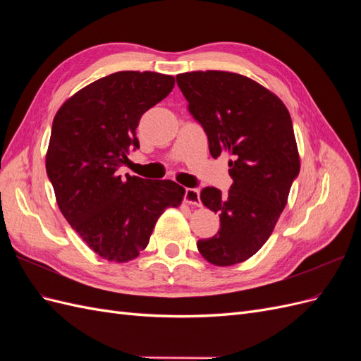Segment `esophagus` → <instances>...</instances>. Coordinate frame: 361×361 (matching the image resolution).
I'll use <instances>...</instances> for the list:
<instances>
[{
    "label": "esophagus",
    "mask_w": 361,
    "mask_h": 361,
    "mask_svg": "<svg viewBox=\"0 0 361 361\" xmlns=\"http://www.w3.org/2000/svg\"><path fill=\"white\" fill-rule=\"evenodd\" d=\"M185 202H187L188 204L200 206L202 202H200V192H199V190H195V188H187V190H185Z\"/></svg>",
    "instance_id": "34e87169"
}]
</instances>
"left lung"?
<instances>
[{"label":"left lung","instance_id":"1","mask_svg":"<svg viewBox=\"0 0 361 361\" xmlns=\"http://www.w3.org/2000/svg\"><path fill=\"white\" fill-rule=\"evenodd\" d=\"M176 81L204 129L212 158H233L227 195L214 187L200 192L203 204L220 215V231L199 239L197 248L216 267L241 264L271 236L300 173L289 111L279 96L239 73L185 72Z\"/></svg>","mask_w":361,"mask_h":361}]
</instances>
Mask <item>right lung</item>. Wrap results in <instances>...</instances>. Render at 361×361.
Segmentation results:
<instances>
[{
  "mask_svg": "<svg viewBox=\"0 0 361 361\" xmlns=\"http://www.w3.org/2000/svg\"><path fill=\"white\" fill-rule=\"evenodd\" d=\"M174 87V76L123 71L97 80L64 102L52 122L47 173L61 214L101 257L135 259L167 207L185 188L173 180L117 176L138 149L135 129Z\"/></svg>",
  "mask_w": 361,
  "mask_h": 361,
  "instance_id": "obj_1",
  "label": "right lung"
}]
</instances>
